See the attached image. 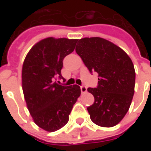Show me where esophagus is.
I'll return each mask as SVG.
<instances>
[{
    "instance_id": "esophagus-1",
    "label": "esophagus",
    "mask_w": 151,
    "mask_h": 151,
    "mask_svg": "<svg viewBox=\"0 0 151 151\" xmlns=\"http://www.w3.org/2000/svg\"><path fill=\"white\" fill-rule=\"evenodd\" d=\"M86 91H87V89H86L85 86H81V91H82V93H86Z\"/></svg>"
}]
</instances>
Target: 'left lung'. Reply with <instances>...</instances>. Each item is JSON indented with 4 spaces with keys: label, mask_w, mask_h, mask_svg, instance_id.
I'll list each match as a JSON object with an SVG mask.
<instances>
[{
    "label": "left lung",
    "mask_w": 151,
    "mask_h": 151,
    "mask_svg": "<svg viewBox=\"0 0 151 151\" xmlns=\"http://www.w3.org/2000/svg\"><path fill=\"white\" fill-rule=\"evenodd\" d=\"M76 52L90 72L98 73V86L87 91L95 97L87 108L91 120L101 127H113L122 120L134 94L135 70L126 52L103 38L78 40Z\"/></svg>",
    "instance_id": "obj_1"
}]
</instances>
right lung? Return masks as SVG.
I'll return each instance as SVG.
<instances>
[{"mask_svg": "<svg viewBox=\"0 0 151 151\" xmlns=\"http://www.w3.org/2000/svg\"><path fill=\"white\" fill-rule=\"evenodd\" d=\"M78 40L49 37L31 47L22 71V83L27 108L35 123L54 132L69 121L73 105L81 95L78 85H59L63 60L73 52Z\"/></svg>", "mask_w": 151, "mask_h": 151, "instance_id": "obj_1", "label": "right lung"}]
</instances>
